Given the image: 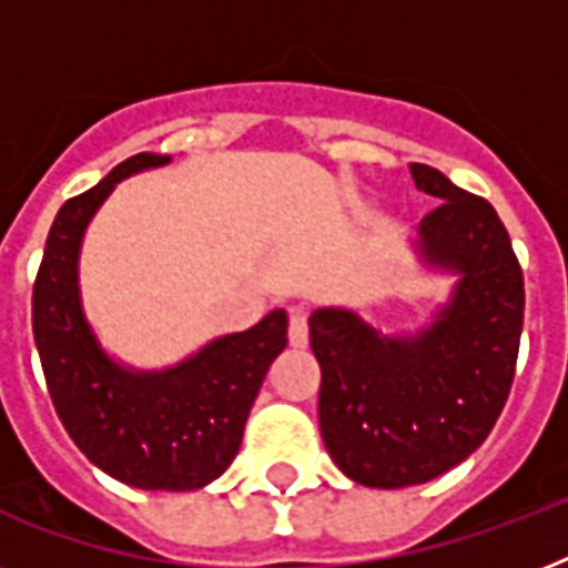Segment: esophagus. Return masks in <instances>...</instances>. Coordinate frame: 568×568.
<instances>
[{"instance_id": "1", "label": "esophagus", "mask_w": 568, "mask_h": 568, "mask_svg": "<svg viewBox=\"0 0 568 568\" xmlns=\"http://www.w3.org/2000/svg\"><path fill=\"white\" fill-rule=\"evenodd\" d=\"M288 342H292V347L310 345V324H306V312L303 310H292V318H288Z\"/></svg>"}]
</instances>
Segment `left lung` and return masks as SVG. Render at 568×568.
<instances>
[{
  "label": "left lung",
  "mask_w": 568,
  "mask_h": 568,
  "mask_svg": "<svg viewBox=\"0 0 568 568\" xmlns=\"http://www.w3.org/2000/svg\"><path fill=\"white\" fill-rule=\"evenodd\" d=\"M409 171L415 189L442 200L418 223L415 253L457 276L448 303L395 336L345 306L310 318L327 454L374 489L427 484L484 445L510 395L525 318L519 258L493 205L436 168Z\"/></svg>",
  "instance_id": "left-lung-1"
}]
</instances>
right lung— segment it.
<instances>
[{"instance_id": "obj_1", "label": "right lung", "mask_w": 568, "mask_h": 568, "mask_svg": "<svg viewBox=\"0 0 568 568\" xmlns=\"http://www.w3.org/2000/svg\"><path fill=\"white\" fill-rule=\"evenodd\" d=\"M164 164L171 155L138 153L61 205L34 280L31 329L75 448L120 484L189 493L221 477L239 454L258 386L288 345V315L271 310L244 333L212 338L153 372L123 365L100 345L79 288L84 232L120 180Z\"/></svg>"}]
</instances>
